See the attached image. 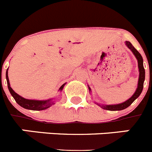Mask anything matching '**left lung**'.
<instances>
[{"mask_svg": "<svg viewBox=\"0 0 152 152\" xmlns=\"http://www.w3.org/2000/svg\"><path fill=\"white\" fill-rule=\"evenodd\" d=\"M126 45L128 47L129 49L132 51V52L133 53L135 57L136 58L137 61H138V67H139V80H138V86H137L136 91H135L134 94L126 100L125 102L121 103H118V104H110V105H105V104H99L98 103H96L98 106H100L101 108L107 110H110V111H116V110H123L124 109L127 108L129 107L132 103H133L137 98L139 97V95L141 94L142 90H143V85H144V81H145V68L143 66V58H142V56L136 49L134 48V46L132 45V43L129 41H126L125 42ZM88 89H89L90 93L91 92V88L88 86Z\"/></svg>", "mask_w": 152, "mask_h": 152, "instance_id": "obj_1", "label": "left lung"}]
</instances>
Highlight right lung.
<instances>
[{"label":"right lung","instance_id":"right-lung-1","mask_svg":"<svg viewBox=\"0 0 152 152\" xmlns=\"http://www.w3.org/2000/svg\"><path fill=\"white\" fill-rule=\"evenodd\" d=\"M6 79L7 82V87L9 91H10V94L12 95L14 100H16L17 103L20 107H23L24 109H27V110H46V109L49 108L52 105L55 104L54 101L52 100H54V98L52 99H48L45 100H29V99H26L23 98V96H20L17 94L15 91H13L10 87V81H9V78H8V68L6 72ZM66 83H64V84L61 86V88H59V91H61L64 88V86L65 85Z\"/></svg>","mask_w":152,"mask_h":152}]
</instances>
